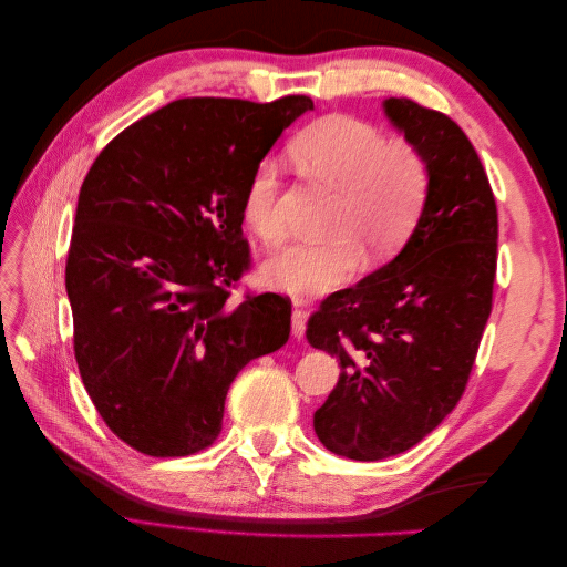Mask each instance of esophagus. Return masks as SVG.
Instances as JSON below:
<instances>
[{
	"label": "esophagus",
	"instance_id": "esophagus-1",
	"mask_svg": "<svg viewBox=\"0 0 567 567\" xmlns=\"http://www.w3.org/2000/svg\"><path fill=\"white\" fill-rule=\"evenodd\" d=\"M290 333H293L296 340H300L305 336V312L302 310H293V315H290Z\"/></svg>",
	"mask_w": 567,
	"mask_h": 567
}]
</instances>
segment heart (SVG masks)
I'll return each mask as SVG.
<instances>
[{"mask_svg":"<svg viewBox=\"0 0 567 567\" xmlns=\"http://www.w3.org/2000/svg\"><path fill=\"white\" fill-rule=\"evenodd\" d=\"M305 173L338 194L326 244H296L265 265V279L296 298H312L346 281L359 265V250L383 257L398 250L414 229L427 196V163L406 142H388L367 120L329 115L290 144ZM279 169L265 161L252 169L244 192V217L267 244H279ZM355 243L352 245L351 241Z\"/></svg>","mask_w":567,"mask_h":567,"instance_id":"obj_1","label":"heart"}]
</instances>
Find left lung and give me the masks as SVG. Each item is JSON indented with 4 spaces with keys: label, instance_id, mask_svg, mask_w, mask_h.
Segmentation results:
<instances>
[{
    "label": "left lung",
    "instance_id": "8db88e82",
    "mask_svg": "<svg viewBox=\"0 0 567 567\" xmlns=\"http://www.w3.org/2000/svg\"><path fill=\"white\" fill-rule=\"evenodd\" d=\"M383 109L427 163L423 213L392 262L331 293L307 321V342L340 359L315 433L354 461L411 450L456 406L496 277V203L468 136L411 99Z\"/></svg>",
    "mask_w": 567,
    "mask_h": 567
}]
</instances>
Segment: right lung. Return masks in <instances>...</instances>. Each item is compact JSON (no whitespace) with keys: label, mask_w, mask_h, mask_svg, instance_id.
Returning <instances> with one entry per match:
<instances>
[{"label":"right lung","mask_w":567,"mask_h":567,"mask_svg":"<svg viewBox=\"0 0 567 567\" xmlns=\"http://www.w3.org/2000/svg\"><path fill=\"white\" fill-rule=\"evenodd\" d=\"M310 96L179 99L120 132L82 182L65 260L82 383L111 431L146 456L217 440L236 373L277 352L290 302L231 305L250 267L244 192Z\"/></svg>","instance_id":"add662e5"}]
</instances>
